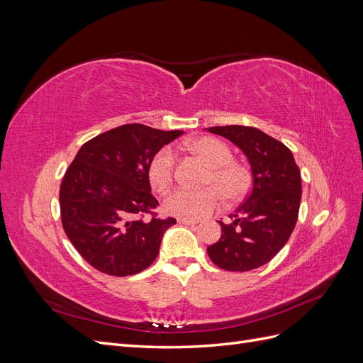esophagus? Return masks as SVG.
<instances>
[{"mask_svg":"<svg viewBox=\"0 0 363 363\" xmlns=\"http://www.w3.org/2000/svg\"><path fill=\"white\" fill-rule=\"evenodd\" d=\"M179 224H184V225H196L199 221H195V219H179Z\"/></svg>","mask_w":363,"mask_h":363,"instance_id":"34e87169","label":"esophagus"}]
</instances>
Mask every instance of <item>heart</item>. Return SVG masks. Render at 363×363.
I'll return each mask as SVG.
<instances>
[{"label":"heart","instance_id":"obj_1","mask_svg":"<svg viewBox=\"0 0 363 363\" xmlns=\"http://www.w3.org/2000/svg\"><path fill=\"white\" fill-rule=\"evenodd\" d=\"M191 148L208 163L204 189L177 188L163 200L164 212L183 219H200L211 215L221 204V191L227 201H238L248 191L250 177L247 171L232 162L233 156L224 142L213 138H201L191 144ZM175 156L169 147L157 151L148 164V180L157 192L168 189L174 179ZM214 188L212 189L211 186Z\"/></svg>","mask_w":363,"mask_h":363}]
</instances>
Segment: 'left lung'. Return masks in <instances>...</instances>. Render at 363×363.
<instances>
[{"label": "left lung", "mask_w": 363, "mask_h": 363, "mask_svg": "<svg viewBox=\"0 0 363 363\" xmlns=\"http://www.w3.org/2000/svg\"><path fill=\"white\" fill-rule=\"evenodd\" d=\"M227 138L247 156L252 184L245 201L230 223L221 225V238L207 247L216 267L225 271H251L268 263L292 235L301 201V175L291 150L259 128L225 125L207 128Z\"/></svg>", "instance_id": "left-lung-1"}]
</instances>
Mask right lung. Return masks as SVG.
<instances>
[{
	"mask_svg": "<svg viewBox=\"0 0 363 363\" xmlns=\"http://www.w3.org/2000/svg\"><path fill=\"white\" fill-rule=\"evenodd\" d=\"M180 135L125 124L87 140L77 152L60 184L62 225L95 269L125 277L156 260L175 219L156 216L159 201L151 195L148 164Z\"/></svg>",
	"mask_w": 363,
	"mask_h": 363,
	"instance_id": "add662e5",
	"label": "right lung"
}]
</instances>
